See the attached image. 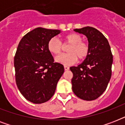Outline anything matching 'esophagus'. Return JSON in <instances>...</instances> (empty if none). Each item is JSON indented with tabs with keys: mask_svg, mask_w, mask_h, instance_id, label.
<instances>
[{
	"mask_svg": "<svg viewBox=\"0 0 125 125\" xmlns=\"http://www.w3.org/2000/svg\"><path fill=\"white\" fill-rule=\"evenodd\" d=\"M64 69L65 71H67L69 69V67L67 66V65H64Z\"/></svg>",
	"mask_w": 125,
	"mask_h": 125,
	"instance_id": "34e87169",
	"label": "esophagus"
}]
</instances>
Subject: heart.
<instances>
[{"label": "heart", "mask_w": 125, "mask_h": 125, "mask_svg": "<svg viewBox=\"0 0 125 125\" xmlns=\"http://www.w3.org/2000/svg\"><path fill=\"white\" fill-rule=\"evenodd\" d=\"M82 37L75 33H72L64 37V43H69L71 46L67 49L69 53L59 55L56 58L57 62L64 65L74 64L78 60H83L89 54V46L82 42ZM47 49L51 54H59L62 50V44L56 37H53L49 40Z\"/></svg>", "instance_id": "heart-1"}]
</instances>
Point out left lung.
Segmentation results:
<instances>
[{
    "label": "left lung",
    "instance_id": "left-lung-1",
    "mask_svg": "<svg viewBox=\"0 0 125 125\" xmlns=\"http://www.w3.org/2000/svg\"><path fill=\"white\" fill-rule=\"evenodd\" d=\"M88 40L89 54L81 64L71 67L73 74L72 89L80 99L93 101L106 90L112 76L113 56L107 39L96 28L74 29Z\"/></svg>",
    "mask_w": 125,
    "mask_h": 125
}]
</instances>
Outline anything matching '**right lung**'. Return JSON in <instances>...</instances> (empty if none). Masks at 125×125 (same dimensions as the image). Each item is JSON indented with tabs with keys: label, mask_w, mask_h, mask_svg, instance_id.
Instances as JSON below:
<instances>
[{
	"label": "right lung",
	"mask_w": 125,
	"mask_h": 125,
	"mask_svg": "<svg viewBox=\"0 0 125 125\" xmlns=\"http://www.w3.org/2000/svg\"><path fill=\"white\" fill-rule=\"evenodd\" d=\"M60 32L36 28L19 43L14 57L15 81L21 93L31 103L41 104L51 99L64 72L63 65L54 62L47 49L49 40Z\"/></svg>",
	"instance_id": "1"
}]
</instances>
